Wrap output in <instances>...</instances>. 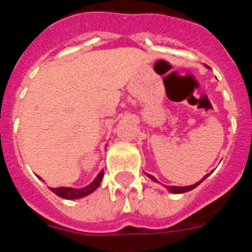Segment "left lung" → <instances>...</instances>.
<instances>
[{
  "label": "left lung",
  "mask_w": 252,
  "mask_h": 252,
  "mask_svg": "<svg viewBox=\"0 0 252 252\" xmlns=\"http://www.w3.org/2000/svg\"><path fill=\"white\" fill-rule=\"evenodd\" d=\"M148 177L150 178V179H153L154 182H158V180H157V178H154L153 175L148 174ZM207 177H208V174H207L206 177L203 178V179H202V180H199V182H198V183L193 184V186H188V187H175V186H173V187H169V186H166V188H168V190H169V192L174 193V194H178V193H186V192H189V190H192V189H194L195 187H197V186H199V183H202V182H203V180L206 179Z\"/></svg>",
  "instance_id": "left-lung-1"
}]
</instances>
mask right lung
Listing matches in <instances>:
<instances>
[{"label": "right lung", "mask_w": 252, "mask_h": 252, "mask_svg": "<svg viewBox=\"0 0 252 252\" xmlns=\"http://www.w3.org/2000/svg\"><path fill=\"white\" fill-rule=\"evenodd\" d=\"M104 173L103 170L99 173L95 179L93 180L90 186L84 187V188H68V187H59V188H50V190L53 193H55L57 195H59L60 198H64V199H78V198H83L86 195L91 194L92 192H94L95 189L98 188L99 184L102 182V178H103Z\"/></svg>", "instance_id": "right-lung-1"}]
</instances>
